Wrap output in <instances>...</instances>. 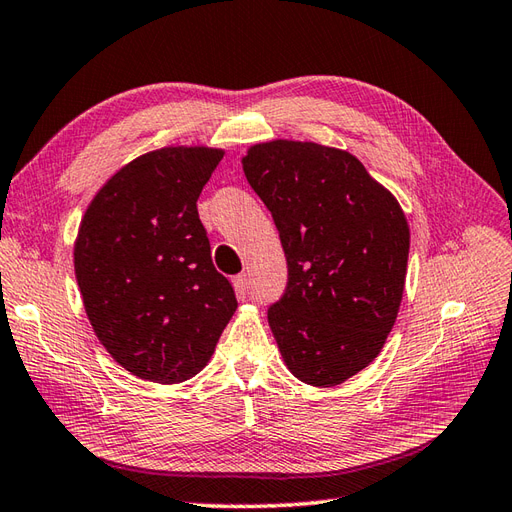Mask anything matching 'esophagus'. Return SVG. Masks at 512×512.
<instances>
[{"instance_id": "1", "label": "esophagus", "mask_w": 512, "mask_h": 512, "mask_svg": "<svg viewBox=\"0 0 512 512\" xmlns=\"http://www.w3.org/2000/svg\"><path fill=\"white\" fill-rule=\"evenodd\" d=\"M233 285H235V292H238L240 296H246L248 294V274L246 272L238 274V277L233 279Z\"/></svg>"}]
</instances>
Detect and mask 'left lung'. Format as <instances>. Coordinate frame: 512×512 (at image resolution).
Returning a JSON list of instances; mask_svg holds the SVG:
<instances>
[{
	"label": "left lung",
	"mask_w": 512,
	"mask_h": 512,
	"mask_svg": "<svg viewBox=\"0 0 512 512\" xmlns=\"http://www.w3.org/2000/svg\"><path fill=\"white\" fill-rule=\"evenodd\" d=\"M242 166L287 259V287L268 307L285 365L313 387L344 383L376 359L398 318L402 209L355 155L322 144H255Z\"/></svg>",
	"instance_id": "1"
}]
</instances>
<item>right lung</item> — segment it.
Wrapping results in <instances>:
<instances>
[{
    "label": "right lung",
    "instance_id": "obj_1",
    "mask_svg": "<svg viewBox=\"0 0 512 512\" xmlns=\"http://www.w3.org/2000/svg\"><path fill=\"white\" fill-rule=\"evenodd\" d=\"M222 151L166 147L121 168L86 209L75 277L110 355L144 381L201 372L238 309L196 201Z\"/></svg>",
    "mask_w": 512,
    "mask_h": 512
}]
</instances>
